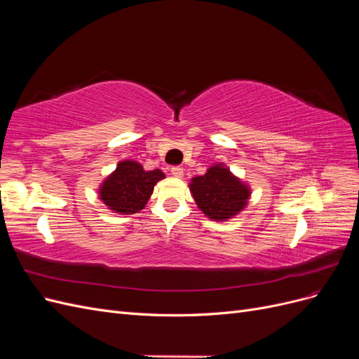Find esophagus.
<instances>
[{
  "label": "esophagus",
  "mask_w": 359,
  "mask_h": 359,
  "mask_svg": "<svg viewBox=\"0 0 359 359\" xmlns=\"http://www.w3.org/2000/svg\"><path fill=\"white\" fill-rule=\"evenodd\" d=\"M170 172H172V175H173V177H177V178H181V177L184 175V169H182V168H180V166H173V168H170Z\"/></svg>",
  "instance_id": "esophagus-1"
}]
</instances>
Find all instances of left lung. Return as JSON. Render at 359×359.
I'll return each mask as SVG.
<instances>
[{
  "instance_id": "1",
  "label": "left lung",
  "mask_w": 359,
  "mask_h": 359,
  "mask_svg": "<svg viewBox=\"0 0 359 359\" xmlns=\"http://www.w3.org/2000/svg\"><path fill=\"white\" fill-rule=\"evenodd\" d=\"M190 190L203 214L214 220L231 219L244 208L250 196L247 186L219 165L193 178Z\"/></svg>"
}]
</instances>
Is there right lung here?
<instances>
[{"mask_svg":"<svg viewBox=\"0 0 359 359\" xmlns=\"http://www.w3.org/2000/svg\"><path fill=\"white\" fill-rule=\"evenodd\" d=\"M161 178L165 173L158 169L147 172L136 161H121L100 187V199L119 214H135L144 208Z\"/></svg>","mask_w":359,"mask_h":359,"instance_id":"add662e5","label":"right lung"}]
</instances>
